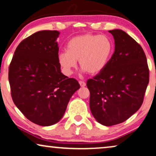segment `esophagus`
<instances>
[{"label": "esophagus", "instance_id": "esophagus-1", "mask_svg": "<svg viewBox=\"0 0 156 156\" xmlns=\"http://www.w3.org/2000/svg\"><path fill=\"white\" fill-rule=\"evenodd\" d=\"M79 83H80V86L82 87H84L86 86V83H85L84 82H82V81H80V82H79Z\"/></svg>", "mask_w": 156, "mask_h": 156}]
</instances>
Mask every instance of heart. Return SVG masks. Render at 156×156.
Returning a JSON list of instances; mask_svg holds the SVG:
<instances>
[{
  "mask_svg": "<svg viewBox=\"0 0 156 156\" xmlns=\"http://www.w3.org/2000/svg\"><path fill=\"white\" fill-rule=\"evenodd\" d=\"M114 51V44L106 35H86L72 37L67 51L59 53L58 62L64 74L71 75L79 60L83 72L90 74L101 72L108 65Z\"/></svg>",
  "mask_w": 156,
  "mask_h": 156,
  "instance_id": "heart-1",
  "label": "heart"
}]
</instances>
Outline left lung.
Returning <instances> with one entry per match:
<instances>
[{"label": "left lung", "instance_id": "8db88e82", "mask_svg": "<svg viewBox=\"0 0 156 156\" xmlns=\"http://www.w3.org/2000/svg\"><path fill=\"white\" fill-rule=\"evenodd\" d=\"M108 32L114 36V54L104 69L87 82L91 114L106 126L126 121L139 109L149 82L141 46L121 30Z\"/></svg>", "mask_w": 156, "mask_h": 156}]
</instances>
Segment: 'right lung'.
Returning <instances> with one entry per match:
<instances>
[{"label":"right lung","mask_w":156,"mask_h":156,"mask_svg":"<svg viewBox=\"0 0 156 156\" xmlns=\"http://www.w3.org/2000/svg\"><path fill=\"white\" fill-rule=\"evenodd\" d=\"M59 32L42 30L23 40L10 64L8 80L14 104L34 123L49 126L65 114L70 98L80 88L61 72Z\"/></svg>","instance_id":"obj_1"}]
</instances>
